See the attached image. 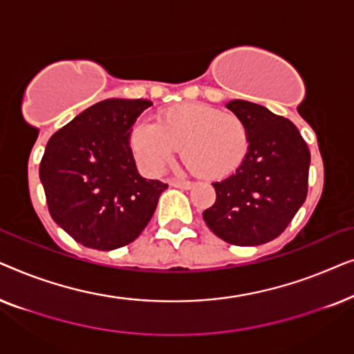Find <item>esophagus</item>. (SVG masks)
I'll return each mask as SVG.
<instances>
[{
  "mask_svg": "<svg viewBox=\"0 0 354 354\" xmlns=\"http://www.w3.org/2000/svg\"><path fill=\"white\" fill-rule=\"evenodd\" d=\"M171 185L177 187V188H182V190H190L193 183L188 182V180H171Z\"/></svg>",
  "mask_w": 354,
  "mask_h": 354,
  "instance_id": "obj_1",
  "label": "esophagus"
}]
</instances>
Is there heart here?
<instances>
[{
  "label": "heart",
  "mask_w": 354,
  "mask_h": 354,
  "mask_svg": "<svg viewBox=\"0 0 354 354\" xmlns=\"http://www.w3.org/2000/svg\"><path fill=\"white\" fill-rule=\"evenodd\" d=\"M135 161L158 176L180 148L182 161L206 178L229 176L243 162L250 135L241 118L200 103L174 104L159 111L156 124L138 120L129 133Z\"/></svg>",
  "instance_id": "heart-1"
}]
</instances>
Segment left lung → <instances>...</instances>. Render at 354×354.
Returning <instances> with one entry per match:
<instances>
[{
	"mask_svg": "<svg viewBox=\"0 0 354 354\" xmlns=\"http://www.w3.org/2000/svg\"><path fill=\"white\" fill-rule=\"evenodd\" d=\"M225 106L246 124L250 147L234 174L212 183L216 203L203 219L227 243H268L287 229L306 200L311 153L282 115L245 100Z\"/></svg>",
	"mask_w": 354,
	"mask_h": 354,
	"instance_id": "obj_1",
	"label": "left lung"
}]
</instances>
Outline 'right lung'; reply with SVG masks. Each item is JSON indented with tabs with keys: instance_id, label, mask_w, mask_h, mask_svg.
<instances>
[{
	"instance_id": "obj_1",
	"label": "right lung",
	"mask_w": 354,
	"mask_h": 354,
	"mask_svg": "<svg viewBox=\"0 0 354 354\" xmlns=\"http://www.w3.org/2000/svg\"><path fill=\"white\" fill-rule=\"evenodd\" d=\"M148 100L100 101L48 140L40 162L53 221L86 248L109 251L142 234L167 183L135 166L129 133Z\"/></svg>"
}]
</instances>
